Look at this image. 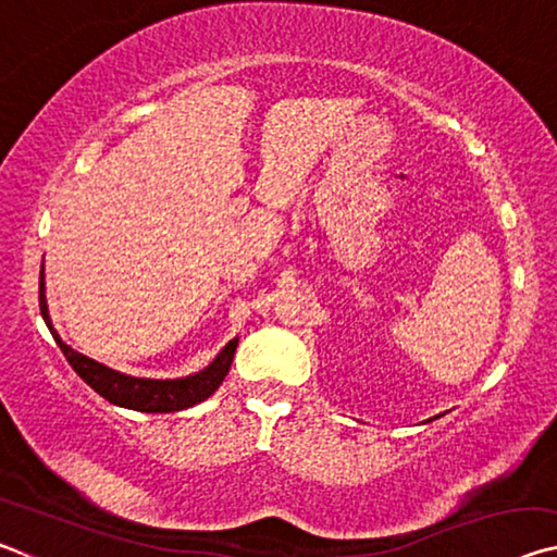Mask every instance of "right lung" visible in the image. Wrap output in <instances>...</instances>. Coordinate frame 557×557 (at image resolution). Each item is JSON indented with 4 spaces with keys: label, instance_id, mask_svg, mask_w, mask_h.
<instances>
[{
    "label": "right lung",
    "instance_id": "1",
    "mask_svg": "<svg viewBox=\"0 0 557 557\" xmlns=\"http://www.w3.org/2000/svg\"><path fill=\"white\" fill-rule=\"evenodd\" d=\"M39 305H41V317L46 326H49V332L53 334L55 344L61 346L63 356L69 358L73 371L78 373L92 391L100 393L108 403L120 405V408L139 410V412H178L206 400L209 395L219 391V385L223 383L225 375H228L235 348H238V336H235L233 342H228L221 348V354L215 356L203 371L186 375V379H169V381L135 379V375L112 371L106 363L92 361V358L73 351L69 344L61 342V336L55 334V329L51 324L49 305H46L44 270H41V282H39Z\"/></svg>",
    "mask_w": 557,
    "mask_h": 557
}]
</instances>
